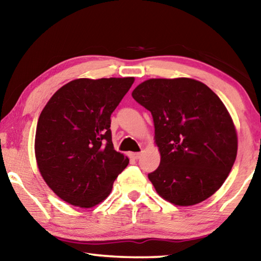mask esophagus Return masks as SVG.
<instances>
[{
    "label": "esophagus",
    "instance_id": "obj_1",
    "mask_svg": "<svg viewBox=\"0 0 261 261\" xmlns=\"http://www.w3.org/2000/svg\"><path fill=\"white\" fill-rule=\"evenodd\" d=\"M129 156L131 159H134V160H137V159L140 158V153H130Z\"/></svg>",
    "mask_w": 261,
    "mask_h": 261
}]
</instances>
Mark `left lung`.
<instances>
[{"label": "left lung", "instance_id": "obj_1", "mask_svg": "<svg viewBox=\"0 0 261 261\" xmlns=\"http://www.w3.org/2000/svg\"><path fill=\"white\" fill-rule=\"evenodd\" d=\"M132 98L149 110L160 166L148 178L174 205L206 200L224 183L237 155V134L226 106L191 78L148 79Z\"/></svg>", "mask_w": 261, "mask_h": 261}]
</instances>
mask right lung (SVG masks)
Wrapping results in <instances>:
<instances>
[{"label": "right lung", "mask_w": 261, "mask_h": 261, "mask_svg": "<svg viewBox=\"0 0 261 261\" xmlns=\"http://www.w3.org/2000/svg\"><path fill=\"white\" fill-rule=\"evenodd\" d=\"M135 82L79 78L48 101L38 120L35 158L42 178L62 200L90 208L108 197L129 163L114 149L110 115Z\"/></svg>", "instance_id": "obj_1"}]
</instances>
